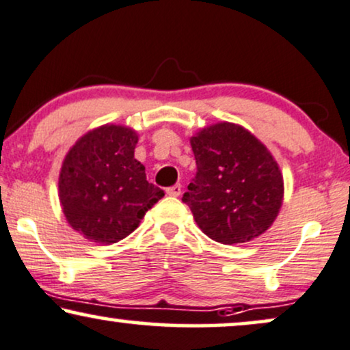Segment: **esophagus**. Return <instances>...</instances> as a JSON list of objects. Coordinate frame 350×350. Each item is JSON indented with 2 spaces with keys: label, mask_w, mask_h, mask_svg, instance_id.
Instances as JSON below:
<instances>
[{
  "label": "esophagus",
  "mask_w": 350,
  "mask_h": 350,
  "mask_svg": "<svg viewBox=\"0 0 350 350\" xmlns=\"http://www.w3.org/2000/svg\"><path fill=\"white\" fill-rule=\"evenodd\" d=\"M180 190H183V187H180L179 184H176V185H172V187L166 189V195H170V197H179Z\"/></svg>",
  "instance_id": "1"
}]
</instances>
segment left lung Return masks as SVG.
I'll return each mask as SVG.
<instances>
[{"label": "left lung", "instance_id": "obj_1", "mask_svg": "<svg viewBox=\"0 0 350 350\" xmlns=\"http://www.w3.org/2000/svg\"><path fill=\"white\" fill-rule=\"evenodd\" d=\"M197 176L183 202L204 235L246 243L272 226L283 203V174L272 153L237 123L204 126L190 137Z\"/></svg>", "mask_w": 350, "mask_h": 350}]
</instances>
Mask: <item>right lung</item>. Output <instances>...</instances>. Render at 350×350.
Wrapping results in <instances>:
<instances>
[{
    "mask_svg": "<svg viewBox=\"0 0 350 350\" xmlns=\"http://www.w3.org/2000/svg\"><path fill=\"white\" fill-rule=\"evenodd\" d=\"M137 131L102 124L70 147L59 172V200L73 230L111 245L137 229L146 213L165 197L134 158Z\"/></svg>",
    "mask_w": 350,
    "mask_h": 350,
    "instance_id": "obj_1",
    "label": "right lung"
}]
</instances>
